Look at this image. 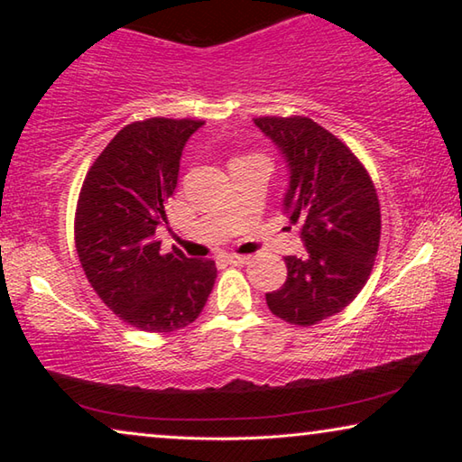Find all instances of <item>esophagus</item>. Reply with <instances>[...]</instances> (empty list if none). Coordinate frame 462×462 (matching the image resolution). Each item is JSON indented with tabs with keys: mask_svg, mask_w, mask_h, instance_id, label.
I'll return each instance as SVG.
<instances>
[{
	"mask_svg": "<svg viewBox=\"0 0 462 462\" xmlns=\"http://www.w3.org/2000/svg\"><path fill=\"white\" fill-rule=\"evenodd\" d=\"M226 261L234 264V267H242V264L248 263V256L246 254H228L226 256Z\"/></svg>",
	"mask_w": 462,
	"mask_h": 462,
	"instance_id": "esophagus-1",
	"label": "esophagus"
}]
</instances>
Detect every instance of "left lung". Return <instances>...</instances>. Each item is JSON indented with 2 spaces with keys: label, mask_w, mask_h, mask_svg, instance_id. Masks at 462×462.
<instances>
[{
  "label": "left lung",
  "mask_w": 462,
  "mask_h": 462,
  "mask_svg": "<svg viewBox=\"0 0 462 462\" xmlns=\"http://www.w3.org/2000/svg\"><path fill=\"white\" fill-rule=\"evenodd\" d=\"M254 124L285 156L283 206L308 250L303 259L285 256L287 279L267 293V306L289 324L314 326L346 308L371 275L381 238L377 191L355 152L314 120L264 116Z\"/></svg>",
  "instance_id": "obj_1"
}]
</instances>
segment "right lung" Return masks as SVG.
<instances>
[{
  "label": "right lung",
  "instance_id": "1",
  "mask_svg": "<svg viewBox=\"0 0 462 462\" xmlns=\"http://www.w3.org/2000/svg\"><path fill=\"white\" fill-rule=\"evenodd\" d=\"M201 120L148 118L112 138L77 201L75 246L101 301L144 332H175L201 314L217 275L214 261L162 254L156 240L167 222L185 143Z\"/></svg>",
  "mask_w": 462,
  "mask_h": 462
}]
</instances>
